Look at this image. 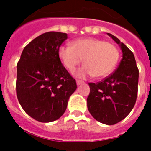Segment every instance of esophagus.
Returning a JSON list of instances; mask_svg holds the SVG:
<instances>
[{"label": "esophagus", "mask_w": 151, "mask_h": 151, "mask_svg": "<svg viewBox=\"0 0 151 151\" xmlns=\"http://www.w3.org/2000/svg\"><path fill=\"white\" fill-rule=\"evenodd\" d=\"M81 84H84V81H80V80H77V85H80Z\"/></svg>", "instance_id": "34e87169"}]
</instances>
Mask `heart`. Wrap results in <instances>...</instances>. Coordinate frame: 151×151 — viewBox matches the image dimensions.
I'll list each match as a JSON object with an SVG mask.
<instances>
[{
  "label": "heart",
  "mask_w": 151,
  "mask_h": 151,
  "mask_svg": "<svg viewBox=\"0 0 151 151\" xmlns=\"http://www.w3.org/2000/svg\"><path fill=\"white\" fill-rule=\"evenodd\" d=\"M59 59L70 72L73 73L77 66L84 62L76 76L96 78L109 75L116 67L119 59V52L116 46L97 38H81L72 43V47L61 46L58 52Z\"/></svg>",
  "instance_id": "b5f03b06"
}]
</instances>
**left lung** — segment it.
<instances>
[{"label":"left lung","instance_id":"8db88e82","mask_svg":"<svg viewBox=\"0 0 151 151\" xmlns=\"http://www.w3.org/2000/svg\"><path fill=\"white\" fill-rule=\"evenodd\" d=\"M108 36L120 46L122 59L119 66L107 78L89 83L88 109L95 119L111 125L125 118L135 106L138 92L139 70L133 53L113 34Z\"/></svg>","mask_w":151,"mask_h":151}]
</instances>
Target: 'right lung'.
<instances>
[{"label": "right lung", "mask_w": 151, "mask_h": 151, "mask_svg": "<svg viewBox=\"0 0 151 151\" xmlns=\"http://www.w3.org/2000/svg\"><path fill=\"white\" fill-rule=\"evenodd\" d=\"M67 34L47 32L24 48L17 63L16 94L27 114L41 122L59 119L77 89L59 59V48Z\"/></svg>", "instance_id": "1"}]
</instances>
